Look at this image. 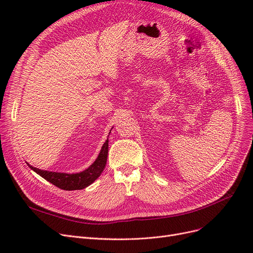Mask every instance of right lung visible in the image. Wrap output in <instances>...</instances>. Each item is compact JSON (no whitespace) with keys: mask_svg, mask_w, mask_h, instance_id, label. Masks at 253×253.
Listing matches in <instances>:
<instances>
[{"mask_svg":"<svg viewBox=\"0 0 253 253\" xmlns=\"http://www.w3.org/2000/svg\"><path fill=\"white\" fill-rule=\"evenodd\" d=\"M108 153H109V139L103 143L102 149L99 153L97 159L95 163L91 165L88 169L84 170L83 172L76 173V174H66V173H57V172H49V171H43L40 169H37L33 166L28 165L30 169L35 171L37 174H39L44 179L51 182L52 185L56 187L66 190H81L89 186L90 183H93L99 176L103 172L106 159H108Z\"/></svg>","mask_w":253,"mask_h":253,"instance_id":"1","label":"right lung"}]
</instances>
